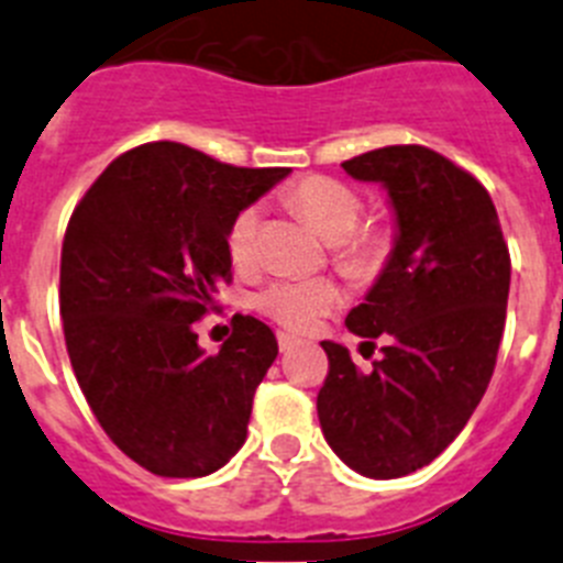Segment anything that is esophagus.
<instances>
[{
	"label": "esophagus",
	"mask_w": 563,
	"mask_h": 563,
	"mask_svg": "<svg viewBox=\"0 0 563 563\" xmlns=\"http://www.w3.org/2000/svg\"><path fill=\"white\" fill-rule=\"evenodd\" d=\"M296 343H298L296 335H290V332H278V350H282V352L292 350Z\"/></svg>",
	"instance_id": "esophagus-1"
}]
</instances>
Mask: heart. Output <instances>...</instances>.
Returning a JSON list of instances; mask_svg holds the SVG:
<instances>
[{"instance_id":"heart-1","label":"heart","mask_w":563,"mask_h":563,"mask_svg":"<svg viewBox=\"0 0 563 563\" xmlns=\"http://www.w3.org/2000/svg\"><path fill=\"white\" fill-rule=\"evenodd\" d=\"M296 208L321 236L332 239V258L355 282H369L383 271L395 245L389 222L363 217V197L346 183L310 174L287 191ZM258 208L245 206L233 213L225 233L228 256L236 267H253L258 253ZM341 287L332 278H278L253 296V307L287 330H312L341 305Z\"/></svg>"}]
</instances>
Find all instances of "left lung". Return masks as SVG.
I'll list each match as a JSON object with an SVG mask.
<instances>
[{"label": "left lung", "mask_w": 563, "mask_h": 563, "mask_svg": "<svg viewBox=\"0 0 563 563\" xmlns=\"http://www.w3.org/2000/svg\"><path fill=\"white\" fill-rule=\"evenodd\" d=\"M383 183L397 242L346 327L383 357L361 372L350 350L321 341L330 372L318 420L357 474L397 479L449 449L479 406L507 316L510 253L487 188L426 146H383L341 163Z\"/></svg>", "instance_id": "8db88e82"}]
</instances>
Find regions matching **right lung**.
<instances>
[{
	"instance_id": "right-lung-1",
	"label": "right lung",
	"mask_w": 563,
	"mask_h": 563,
	"mask_svg": "<svg viewBox=\"0 0 563 563\" xmlns=\"http://www.w3.org/2000/svg\"><path fill=\"white\" fill-rule=\"evenodd\" d=\"M282 177L287 168L143 143L114 157L69 217L58 287L69 363L109 440L152 474H213L245 442L276 335L233 316L231 338L206 355L191 324L231 282L233 213Z\"/></svg>"
}]
</instances>
